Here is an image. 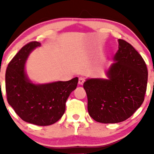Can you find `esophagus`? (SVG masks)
Wrapping results in <instances>:
<instances>
[{
  "label": "esophagus",
  "mask_w": 154,
  "mask_h": 154,
  "mask_svg": "<svg viewBox=\"0 0 154 154\" xmlns=\"http://www.w3.org/2000/svg\"><path fill=\"white\" fill-rule=\"evenodd\" d=\"M84 81H85L84 78H82V77H79V82H78L79 85H82L83 83H84Z\"/></svg>",
  "instance_id": "obj_1"
}]
</instances>
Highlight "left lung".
Wrapping results in <instances>:
<instances>
[{
	"label": "left lung",
	"instance_id": "8db88e82",
	"mask_svg": "<svg viewBox=\"0 0 154 154\" xmlns=\"http://www.w3.org/2000/svg\"><path fill=\"white\" fill-rule=\"evenodd\" d=\"M114 62L107 79L91 78L83 84L88 96V110L95 121L118 123L130 117L144 100L148 69L142 56L125 40L119 39Z\"/></svg>",
	"mask_w": 154,
	"mask_h": 154
}]
</instances>
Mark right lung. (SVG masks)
Listing matches in <instances>:
<instances>
[{
	"label": "right lung",
	"instance_id": "right-lung-1",
	"mask_svg": "<svg viewBox=\"0 0 154 154\" xmlns=\"http://www.w3.org/2000/svg\"><path fill=\"white\" fill-rule=\"evenodd\" d=\"M41 45L30 42L22 48L8 63L6 72L7 100L16 114L24 122L47 126L61 119L66 101L76 89L78 78L46 84H35L25 72V63L30 53Z\"/></svg>",
	"mask_w": 154,
	"mask_h": 154
}]
</instances>
